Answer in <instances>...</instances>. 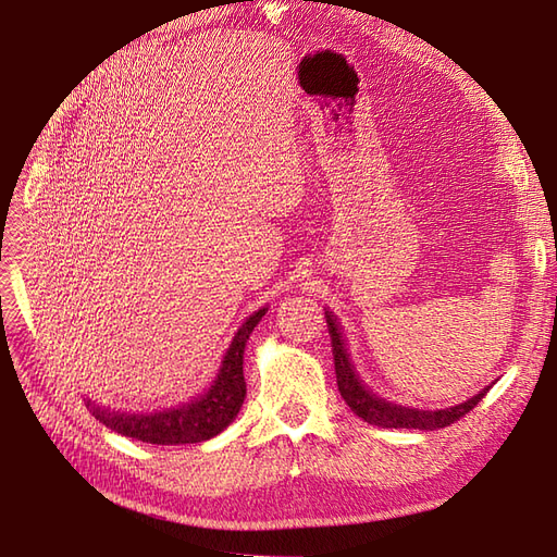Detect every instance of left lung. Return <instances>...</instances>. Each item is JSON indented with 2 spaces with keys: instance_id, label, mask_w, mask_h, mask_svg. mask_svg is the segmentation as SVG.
<instances>
[{
  "instance_id": "1",
  "label": "left lung",
  "mask_w": 557,
  "mask_h": 557,
  "mask_svg": "<svg viewBox=\"0 0 557 557\" xmlns=\"http://www.w3.org/2000/svg\"><path fill=\"white\" fill-rule=\"evenodd\" d=\"M326 314V324L331 333V347H333V361H336V377H338V392L345 399V404L352 408L357 416L369 422L377 424L383 429H443L459 418H465L471 408L479 406V401L487 394L490 387H485L481 394L471 396L469 401L453 406V408H443V410H420V408H408L392 404L387 399H380L377 394H373L367 385L361 383L355 363L347 355V345L343 341V331L329 310Z\"/></svg>"
}]
</instances>
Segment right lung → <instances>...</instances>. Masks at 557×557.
I'll use <instances>...</instances> for the list:
<instances>
[{
	"label": "right lung",
	"instance_id": "add662e5",
	"mask_svg": "<svg viewBox=\"0 0 557 557\" xmlns=\"http://www.w3.org/2000/svg\"><path fill=\"white\" fill-rule=\"evenodd\" d=\"M268 308H261L249 314L245 324L237 329L233 336L224 361H221L219 373L210 389L200 394L198 399L184 404L180 408H170L163 412H151V416H131V412L107 410L88 401L86 406L95 416L107 424L111 432L121 436H128L135 441L156 443V446H182V443H200L208 441L235 420L237 412L243 408L247 396L245 373H243V355L245 345L249 341V333L261 322V317Z\"/></svg>",
	"mask_w": 557,
	"mask_h": 557
}]
</instances>
